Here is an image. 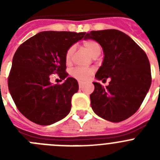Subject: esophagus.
I'll return each instance as SVG.
<instances>
[{
	"instance_id": "obj_1",
	"label": "esophagus",
	"mask_w": 160,
	"mask_h": 160,
	"mask_svg": "<svg viewBox=\"0 0 160 160\" xmlns=\"http://www.w3.org/2000/svg\"><path fill=\"white\" fill-rule=\"evenodd\" d=\"M78 85H79V88H80V89L82 88V87H83V82H79Z\"/></svg>"
}]
</instances>
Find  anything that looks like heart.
<instances>
[{
	"label": "heart",
	"instance_id": "1",
	"mask_svg": "<svg viewBox=\"0 0 160 160\" xmlns=\"http://www.w3.org/2000/svg\"><path fill=\"white\" fill-rule=\"evenodd\" d=\"M83 46L87 51L90 53L91 57H94L95 55L98 54L101 52V48H100L99 44L98 42H94L92 40H88L83 42ZM75 50V47L74 46H70L69 49H67V51L66 53V63H70L71 61L72 56H73V53ZM94 73V70L92 69H82V68H76L74 70H72L71 75L77 78L78 80L80 81H87L91 77V75Z\"/></svg>",
	"mask_w": 160,
	"mask_h": 160
}]
</instances>
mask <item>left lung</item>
<instances>
[{
  "instance_id": "obj_1",
  "label": "left lung",
  "mask_w": 160,
  "mask_h": 160,
  "mask_svg": "<svg viewBox=\"0 0 160 160\" xmlns=\"http://www.w3.org/2000/svg\"><path fill=\"white\" fill-rule=\"evenodd\" d=\"M102 46V63L97 80L111 78L106 87L94 82L90 94L93 111L113 122L127 119L140 107L152 84L149 60L145 52L128 35L117 29L91 31L84 38Z\"/></svg>"
}]
</instances>
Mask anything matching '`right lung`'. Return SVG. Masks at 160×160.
Masks as SVG:
<instances>
[{
  "instance_id": "1",
  "label": "right lung",
  "mask_w": 160,
  "mask_h": 160,
  "mask_svg": "<svg viewBox=\"0 0 160 160\" xmlns=\"http://www.w3.org/2000/svg\"><path fill=\"white\" fill-rule=\"evenodd\" d=\"M87 32L43 31L25 41L12 58L8 90L19 111L42 126L58 122L70 113L72 96L78 83L66 72V53ZM57 73L65 80L61 85L50 82Z\"/></svg>"
}]
</instances>
